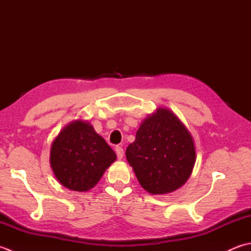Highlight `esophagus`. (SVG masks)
Returning <instances> with one entry per match:
<instances>
[{"label":"esophagus","mask_w":251,"mask_h":251,"mask_svg":"<svg viewBox=\"0 0 251 251\" xmlns=\"http://www.w3.org/2000/svg\"><path fill=\"white\" fill-rule=\"evenodd\" d=\"M115 152H116L117 158H119V159H122V158H123V156H124V150H123V148H122V147L117 146V147L115 148Z\"/></svg>","instance_id":"obj_1"}]
</instances>
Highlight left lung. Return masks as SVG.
<instances>
[{"label": "left lung", "instance_id": "obj_1", "mask_svg": "<svg viewBox=\"0 0 251 251\" xmlns=\"http://www.w3.org/2000/svg\"><path fill=\"white\" fill-rule=\"evenodd\" d=\"M126 158L140 185L151 194H166L182 186L196 161L193 138L174 112L158 108L137 130Z\"/></svg>", "mask_w": 251, "mask_h": 251}]
</instances>
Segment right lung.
<instances>
[{
	"mask_svg": "<svg viewBox=\"0 0 251 251\" xmlns=\"http://www.w3.org/2000/svg\"><path fill=\"white\" fill-rule=\"evenodd\" d=\"M116 154L88 122L76 120L51 143L50 167L67 189L86 192L98 183Z\"/></svg>",
	"mask_w": 251,
	"mask_h": 251,
	"instance_id": "1",
	"label": "right lung"
}]
</instances>
